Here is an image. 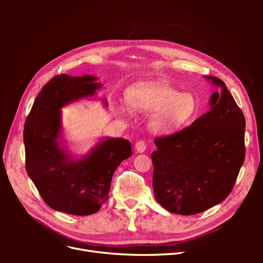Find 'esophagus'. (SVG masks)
<instances>
[{
    "instance_id": "obj_1",
    "label": "esophagus",
    "mask_w": 263,
    "mask_h": 263,
    "mask_svg": "<svg viewBox=\"0 0 263 263\" xmlns=\"http://www.w3.org/2000/svg\"><path fill=\"white\" fill-rule=\"evenodd\" d=\"M135 148H136V151L137 153H144V151L146 150L147 148V145H146V141L145 140H139L136 142V145H135Z\"/></svg>"
}]
</instances>
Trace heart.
Instances as JSON below:
<instances>
[{"instance_id": "heart-1", "label": "heart", "mask_w": 263, "mask_h": 263, "mask_svg": "<svg viewBox=\"0 0 263 263\" xmlns=\"http://www.w3.org/2000/svg\"><path fill=\"white\" fill-rule=\"evenodd\" d=\"M126 102L138 112H156L150 119V127L157 133H171L181 128L192 121L198 109L193 93H180L171 85L162 83L132 87L126 93Z\"/></svg>"}]
</instances>
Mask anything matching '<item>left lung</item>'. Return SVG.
Instances as JSON below:
<instances>
[{
    "mask_svg": "<svg viewBox=\"0 0 263 263\" xmlns=\"http://www.w3.org/2000/svg\"><path fill=\"white\" fill-rule=\"evenodd\" d=\"M205 78L219 87L211 109L179 133L155 138L151 154L155 197L174 214L194 215L224 201L245 161L243 113L220 79Z\"/></svg>",
    "mask_w": 263,
    "mask_h": 263,
    "instance_id": "1",
    "label": "left lung"
}]
</instances>
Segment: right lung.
I'll return each mask as SVG.
<instances>
[{"instance_id":"obj_1","label":"right lung","mask_w":263,"mask_h":263,"mask_svg":"<svg viewBox=\"0 0 263 263\" xmlns=\"http://www.w3.org/2000/svg\"><path fill=\"white\" fill-rule=\"evenodd\" d=\"M97 80L89 74L52 78L37 95L24 125L29 178L49 208L78 216L101 209L117 166L133 154L132 144L124 138L103 139L80 159H73L61 145V108L94 97L102 86Z\"/></svg>"}]
</instances>
